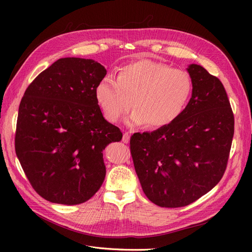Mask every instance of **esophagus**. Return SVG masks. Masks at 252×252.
I'll list each match as a JSON object with an SVG mask.
<instances>
[{"label": "esophagus", "instance_id": "34e87169", "mask_svg": "<svg viewBox=\"0 0 252 252\" xmlns=\"http://www.w3.org/2000/svg\"><path fill=\"white\" fill-rule=\"evenodd\" d=\"M129 139H130V134H129L128 132H124V134H123V142L124 143H128L129 142Z\"/></svg>", "mask_w": 252, "mask_h": 252}]
</instances>
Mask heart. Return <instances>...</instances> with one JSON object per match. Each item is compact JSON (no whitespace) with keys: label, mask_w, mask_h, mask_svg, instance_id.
<instances>
[{"label":"heart","mask_w":252,"mask_h":252,"mask_svg":"<svg viewBox=\"0 0 252 252\" xmlns=\"http://www.w3.org/2000/svg\"><path fill=\"white\" fill-rule=\"evenodd\" d=\"M192 83L182 69L152 60H139L122 66L117 82L104 78L94 90L103 117L117 123L130 107V124L149 128L170 124L182 113L191 94Z\"/></svg>","instance_id":"obj_1"}]
</instances>
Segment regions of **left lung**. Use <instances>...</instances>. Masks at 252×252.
Here are the masks:
<instances>
[{"label":"left lung","instance_id":"1","mask_svg":"<svg viewBox=\"0 0 252 252\" xmlns=\"http://www.w3.org/2000/svg\"><path fill=\"white\" fill-rule=\"evenodd\" d=\"M192 95L170 124L130 138L134 169L144 193L159 207H184L223 178L234 133L226 90L200 65L188 67Z\"/></svg>","mask_w":252,"mask_h":252}]
</instances>
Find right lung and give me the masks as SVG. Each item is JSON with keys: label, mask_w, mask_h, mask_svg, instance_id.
Segmentation results:
<instances>
[{"label": "right lung", "mask_w": 252, "mask_h": 252, "mask_svg": "<svg viewBox=\"0 0 252 252\" xmlns=\"http://www.w3.org/2000/svg\"><path fill=\"white\" fill-rule=\"evenodd\" d=\"M105 75L94 60L63 58L37 75L22 97L16 154L30 185L51 203L91 199L106 175L104 148L123 136L95 100Z\"/></svg>", "instance_id": "obj_1"}]
</instances>
